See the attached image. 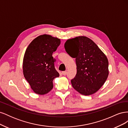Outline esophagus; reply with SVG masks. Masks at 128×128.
<instances>
[{"mask_svg":"<svg viewBox=\"0 0 128 128\" xmlns=\"http://www.w3.org/2000/svg\"><path fill=\"white\" fill-rule=\"evenodd\" d=\"M67 71H64V72H62V75H64V76L66 75H67Z\"/></svg>","mask_w":128,"mask_h":128,"instance_id":"1","label":"esophagus"}]
</instances>
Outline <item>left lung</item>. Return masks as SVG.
<instances>
[{"instance_id":"1","label":"left lung","mask_w":128,"mask_h":128,"mask_svg":"<svg viewBox=\"0 0 128 128\" xmlns=\"http://www.w3.org/2000/svg\"><path fill=\"white\" fill-rule=\"evenodd\" d=\"M64 48L69 56L76 58L77 74L71 80L73 88L82 95L95 94L109 74L106 55L94 41L83 36L68 40Z\"/></svg>"}]
</instances>
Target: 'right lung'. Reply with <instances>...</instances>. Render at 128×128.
I'll return each mask as SVG.
<instances>
[{
	"instance_id": "add662e5",
	"label": "right lung",
	"mask_w": 128,
	"mask_h": 128,
	"mask_svg": "<svg viewBox=\"0 0 128 128\" xmlns=\"http://www.w3.org/2000/svg\"><path fill=\"white\" fill-rule=\"evenodd\" d=\"M60 39L47 34L38 36L30 42L23 60V72L36 94L44 95L51 91L53 80L59 76L55 69L52 54L60 44Z\"/></svg>"
}]
</instances>
